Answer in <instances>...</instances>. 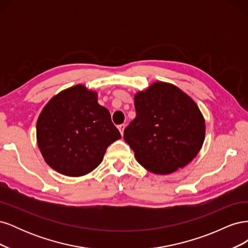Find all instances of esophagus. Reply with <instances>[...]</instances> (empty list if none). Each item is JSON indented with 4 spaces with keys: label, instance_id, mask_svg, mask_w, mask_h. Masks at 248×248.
Wrapping results in <instances>:
<instances>
[{
    "label": "esophagus",
    "instance_id": "34e87169",
    "mask_svg": "<svg viewBox=\"0 0 248 248\" xmlns=\"http://www.w3.org/2000/svg\"><path fill=\"white\" fill-rule=\"evenodd\" d=\"M118 128L120 130V132H121V136H123V132H124V129H125V124H121L118 126Z\"/></svg>",
    "mask_w": 248,
    "mask_h": 248
}]
</instances>
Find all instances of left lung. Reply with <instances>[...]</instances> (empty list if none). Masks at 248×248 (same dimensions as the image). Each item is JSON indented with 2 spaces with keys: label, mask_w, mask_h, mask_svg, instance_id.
Returning a JSON list of instances; mask_svg holds the SVG:
<instances>
[{
  "label": "left lung",
  "mask_w": 248,
  "mask_h": 248,
  "mask_svg": "<svg viewBox=\"0 0 248 248\" xmlns=\"http://www.w3.org/2000/svg\"><path fill=\"white\" fill-rule=\"evenodd\" d=\"M137 117L124 140L140 166L167 175L184 168L198 155L205 139V120L199 107L179 88L154 82L134 96Z\"/></svg>",
  "instance_id": "1"
}]
</instances>
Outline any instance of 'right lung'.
Wrapping results in <instances>:
<instances>
[{"instance_id":"add662e5","label":"right lung","mask_w":248,"mask_h":248,"mask_svg":"<svg viewBox=\"0 0 248 248\" xmlns=\"http://www.w3.org/2000/svg\"><path fill=\"white\" fill-rule=\"evenodd\" d=\"M37 142L44 160L58 172L84 176L99 166L108 147L121 139L97 93L77 85L60 92L40 112Z\"/></svg>"}]
</instances>
